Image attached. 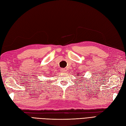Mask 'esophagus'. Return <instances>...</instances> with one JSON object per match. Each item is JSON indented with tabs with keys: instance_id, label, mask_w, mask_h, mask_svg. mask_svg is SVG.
<instances>
[{
	"instance_id": "34e87169",
	"label": "esophagus",
	"mask_w": 126,
	"mask_h": 126,
	"mask_svg": "<svg viewBox=\"0 0 126 126\" xmlns=\"http://www.w3.org/2000/svg\"><path fill=\"white\" fill-rule=\"evenodd\" d=\"M66 71V69L64 68H62L60 69V72L62 73H65Z\"/></svg>"
}]
</instances>
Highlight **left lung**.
I'll list each match as a JSON object with an SVG mask.
<instances>
[{"instance_id": "obj_1", "label": "left lung", "mask_w": 126, "mask_h": 126, "mask_svg": "<svg viewBox=\"0 0 126 126\" xmlns=\"http://www.w3.org/2000/svg\"><path fill=\"white\" fill-rule=\"evenodd\" d=\"M79 76V74H77V76Z\"/></svg>"}]
</instances>
